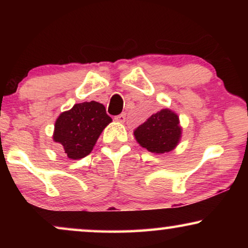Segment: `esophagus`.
<instances>
[{
	"mask_svg": "<svg viewBox=\"0 0 248 248\" xmlns=\"http://www.w3.org/2000/svg\"><path fill=\"white\" fill-rule=\"evenodd\" d=\"M114 120L118 122V123H124V122H125V114L117 115V116L114 117Z\"/></svg>",
	"mask_w": 248,
	"mask_h": 248,
	"instance_id": "34e87169",
	"label": "esophagus"
}]
</instances>
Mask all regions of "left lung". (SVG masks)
Returning a JSON list of instances; mask_svg holds the SVG:
<instances>
[{"label": "left lung", "mask_w": 248, "mask_h": 248, "mask_svg": "<svg viewBox=\"0 0 248 248\" xmlns=\"http://www.w3.org/2000/svg\"><path fill=\"white\" fill-rule=\"evenodd\" d=\"M135 140L152 154H165L174 150L182 137L177 114L168 108L151 115L135 128Z\"/></svg>", "instance_id": "1"}]
</instances>
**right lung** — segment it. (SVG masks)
Returning a JSON list of instances; mask_svg holds the SVG:
<instances>
[{
	"instance_id": "add662e5",
	"label": "right lung",
	"mask_w": 248,
	"mask_h": 248,
	"mask_svg": "<svg viewBox=\"0 0 248 248\" xmlns=\"http://www.w3.org/2000/svg\"><path fill=\"white\" fill-rule=\"evenodd\" d=\"M110 122L103 104L93 100L76 104L57 117L53 139L62 144L67 157L79 160L93 151L101 132Z\"/></svg>"
}]
</instances>
